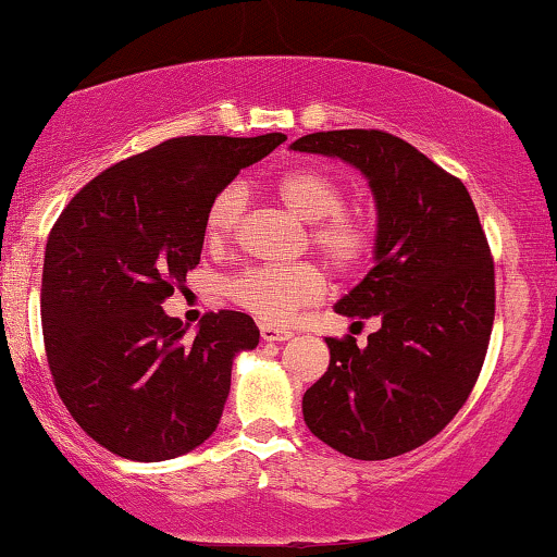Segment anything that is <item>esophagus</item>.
Wrapping results in <instances>:
<instances>
[{
  "label": "esophagus",
  "mask_w": 557,
  "mask_h": 557,
  "mask_svg": "<svg viewBox=\"0 0 557 557\" xmlns=\"http://www.w3.org/2000/svg\"><path fill=\"white\" fill-rule=\"evenodd\" d=\"M259 334H262L264 342H287L293 336V331L274 329V326H270V323H262V326H259Z\"/></svg>",
  "instance_id": "esophagus-1"
}]
</instances>
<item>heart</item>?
<instances>
[{
	"mask_svg": "<svg viewBox=\"0 0 557 557\" xmlns=\"http://www.w3.org/2000/svg\"><path fill=\"white\" fill-rule=\"evenodd\" d=\"M272 195L295 218L308 223V242L339 270L362 264L375 244L370 218L344 208V185L321 166H295L272 180ZM244 213V193L223 187L206 213V242L226 244ZM326 293V277L311 262L246 267L226 283V295L246 313L264 323H287L300 308L313 306Z\"/></svg>",
	"mask_w": 557,
	"mask_h": 557,
	"instance_id": "obj_1",
	"label": "heart"
}]
</instances>
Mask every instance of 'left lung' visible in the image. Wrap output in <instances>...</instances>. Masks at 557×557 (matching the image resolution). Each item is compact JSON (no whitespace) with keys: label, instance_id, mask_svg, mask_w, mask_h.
Here are the masks:
<instances>
[{"label":"left lung","instance_id":"8db88e82","mask_svg":"<svg viewBox=\"0 0 557 557\" xmlns=\"http://www.w3.org/2000/svg\"><path fill=\"white\" fill-rule=\"evenodd\" d=\"M290 149L360 169L377 208L375 267L334 311L377 315L380 329L364 347L326 339L329 370L302 396V419L355 460L411 453L460 411L488 349L494 259L475 206L460 180L391 133H308Z\"/></svg>","mask_w":557,"mask_h":557}]
</instances>
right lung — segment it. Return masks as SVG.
Wrapping results in <instances>:
<instances>
[{
	"mask_svg": "<svg viewBox=\"0 0 557 557\" xmlns=\"http://www.w3.org/2000/svg\"><path fill=\"white\" fill-rule=\"evenodd\" d=\"M283 140L169 138L104 169L55 221L40 285L46 357L63 406L110 453L161 462L215 432L257 323L206 313L193 336L161 302L200 262L210 200Z\"/></svg>",
	"mask_w": 557,
	"mask_h": 557,
	"instance_id": "add662e5",
	"label": "right lung"
}]
</instances>
